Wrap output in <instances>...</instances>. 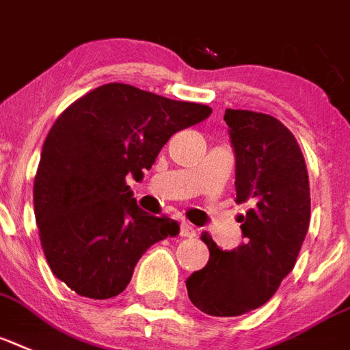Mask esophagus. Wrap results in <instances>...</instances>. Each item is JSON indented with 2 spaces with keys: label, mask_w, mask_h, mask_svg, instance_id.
<instances>
[{
  "label": "esophagus",
  "mask_w": 350,
  "mask_h": 350,
  "mask_svg": "<svg viewBox=\"0 0 350 350\" xmlns=\"http://www.w3.org/2000/svg\"><path fill=\"white\" fill-rule=\"evenodd\" d=\"M196 234L195 227L193 225H189L187 221H182L180 224V236H184V238H193Z\"/></svg>",
  "instance_id": "obj_1"
}]
</instances>
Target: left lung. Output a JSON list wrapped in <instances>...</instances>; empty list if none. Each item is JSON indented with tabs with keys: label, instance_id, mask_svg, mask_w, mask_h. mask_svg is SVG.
Returning a JSON list of instances; mask_svg holds the SVG:
<instances>
[{
	"label": "left lung",
	"instance_id": "1",
	"mask_svg": "<svg viewBox=\"0 0 350 350\" xmlns=\"http://www.w3.org/2000/svg\"><path fill=\"white\" fill-rule=\"evenodd\" d=\"M236 159V198L250 209L239 216L243 243L221 250L204 236L209 261L187 277V295L213 317H238L272 299L293 270L310 227V180L304 155L290 130L273 116L225 111Z\"/></svg>",
	"mask_w": 350,
	"mask_h": 350
}]
</instances>
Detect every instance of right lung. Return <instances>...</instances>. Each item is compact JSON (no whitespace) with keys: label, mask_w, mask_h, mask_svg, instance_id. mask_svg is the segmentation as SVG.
I'll list each match as a JSON object with an SVG mask.
<instances>
[{"label":"right lung","mask_w":350,"mask_h":350,"mask_svg":"<svg viewBox=\"0 0 350 350\" xmlns=\"http://www.w3.org/2000/svg\"><path fill=\"white\" fill-rule=\"evenodd\" d=\"M129 83H105L69 105L51 126L33 184L46 261L57 279L89 299L129 286L146 250L180 225L135 204L125 177H143L175 132L211 116Z\"/></svg>","instance_id":"1"}]
</instances>
